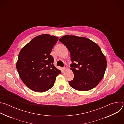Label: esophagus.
Segmentation results:
<instances>
[{
	"mask_svg": "<svg viewBox=\"0 0 124 124\" xmlns=\"http://www.w3.org/2000/svg\"><path fill=\"white\" fill-rule=\"evenodd\" d=\"M63 69H64V70H67L68 69V67H67L66 66H65L63 68Z\"/></svg>",
	"mask_w": 124,
	"mask_h": 124,
	"instance_id": "esophagus-1",
	"label": "esophagus"
}]
</instances>
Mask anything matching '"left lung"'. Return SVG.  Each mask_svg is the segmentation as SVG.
Wrapping results in <instances>:
<instances>
[{"label":"left lung","mask_w":124,"mask_h":124,"mask_svg":"<svg viewBox=\"0 0 124 124\" xmlns=\"http://www.w3.org/2000/svg\"><path fill=\"white\" fill-rule=\"evenodd\" d=\"M59 41L70 52V69L74 78L69 81L70 87L80 91L95 88L102 79L107 66L105 56L100 46L92 40L83 37L65 35Z\"/></svg>","instance_id":"left-lung-1"}]
</instances>
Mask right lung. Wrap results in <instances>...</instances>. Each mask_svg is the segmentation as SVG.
<instances>
[{
    "label": "right lung",
    "instance_id": "add662e5",
    "mask_svg": "<svg viewBox=\"0 0 124 124\" xmlns=\"http://www.w3.org/2000/svg\"><path fill=\"white\" fill-rule=\"evenodd\" d=\"M58 37L42 34L34 38L21 50L16 68L19 76L29 89L44 92L54 85L56 77L61 73L54 65L50 55Z\"/></svg>",
    "mask_w": 124,
    "mask_h": 124
}]
</instances>
